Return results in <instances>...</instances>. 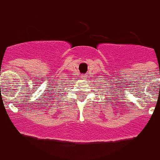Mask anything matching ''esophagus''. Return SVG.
I'll use <instances>...</instances> for the list:
<instances>
[{
  "label": "esophagus",
  "mask_w": 160,
  "mask_h": 160,
  "mask_svg": "<svg viewBox=\"0 0 160 160\" xmlns=\"http://www.w3.org/2000/svg\"><path fill=\"white\" fill-rule=\"evenodd\" d=\"M83 77H84V78H87V77H88V76H86V75H84Z\"/></svg>",
  "instance_id": "esophagus-1"
}]
</instances>
